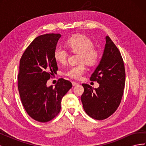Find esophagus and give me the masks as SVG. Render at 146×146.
Returning <instances> with one entry per match:
<instances>
[{
  "mask_svg": "<svg viewBox=\"0 0 146 146\" xmlns=\"http://www.w3.org/2000/svg\"><path fill=\"white\" fill-rule=\"evenodd\" d=\"M72 86H77L78 85V83L77 82H72Z\"/></svg>",
  "mask_w": 146,
  "mask_h": 146,
  "instance_id": "1",
  "label": "esophagus"
}]
</instances>
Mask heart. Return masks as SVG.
Instances as JSON below:
<instances>
[{"label":"heart","mask_w":146,"mask_h":146,"mask_svg":"<svg viewBox=\"0 0 146 146\" xmlns=\"http://www.w3.org/2000/svg\"><path fill=\"white\" fill-rule=\"evenodd\" d=\"M66 46L68 49L73 53L78 54L77 65L71 66L66 71L67 76L79 79L85 73V62L88 66H94L99 59V53L94 48V43L91 39L85 35H78L69 38L66 42ZM68 52L61 47H56L54 52V57L56 63L64 64L68 59Z\"/></svg>","instance_id":"heart-1"}]
</instances>
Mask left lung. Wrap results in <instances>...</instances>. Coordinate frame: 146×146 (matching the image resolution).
Returning a JSON list of instances; mask_svg holds the SVG:
<instances>
[{"instance_id":"1","label":"left lung","mask_w":146,"mask_h":146,"mask_svg":"<svg viewBox=\"0 0 146 146\" xmlns=\"http://www.w3.org/2000/svg\"><path fill=\"white\" fill-rule=\"evenodd\" d=\"M105 40L102 56L90 78L99 84V88L94 89L88 84H82L83 109L97 120L107 119L116 111L125 86V72L121 53L109 36H106Z\"/></svg>"}]
</instances>
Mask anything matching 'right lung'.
I'll list each match as a JSON object with an SVG mask.
<instances>
[{"instance_id": "right-lung-1", "label": "right lung", "mask_w": 146, "mask_h": 146, "mask_svg": "<svg viewBox=\"0 0 146 146\" xmlns=\"http://www.w3.org/2000/svg\"><path fill=\"white\" fill-rule=\"evenodd\" d=\"M61 36L54 33L38 36L20 60L17 79L21 102L29 115L40 122L50 121L58 115L62 98L72 86L63 78L59 79L55 88L46 85L58 70L54 52Z\"/></svg>"}]
</instances>
